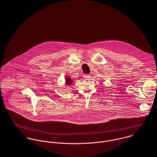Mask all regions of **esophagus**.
Listing matches in <instances>:
<instances>
[{
	"label": "esophagus",
	"mask_w": 157,
	"mask_h": 157,
	"mask_svg": "<svg viewBox=\"0 0 157 157\" xmlns=\"http://www.w3.org/2000/svg\"><path fill=\"white\" fill-rule=\"evenodd\" d=\"M84 78H89L90 77V74H86V75H84Z\"/></svg>",
	"instance_id": "esophagus-1"
}]
</instances>
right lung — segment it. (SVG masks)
<instances>
[{
	"label": "right lung",
	"instance_id": "add662e5",
	"mask_svg": "<svg viewBox=\"0 0 157 157\" xmlns=\"http://www.w3.org/2000/svg\"><path fill=\"white\" fill-rule=\"evenodd\" d=\"M73 83V80L72 79L69 77V76H67L65 77V85L66 86H70Z\"/></svg>",
	"mask_w": 157,
	"mask_h": 157
}]
</instances>
